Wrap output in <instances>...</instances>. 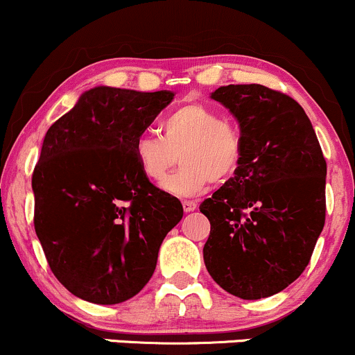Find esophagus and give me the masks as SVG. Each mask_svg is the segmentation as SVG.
<instances>
[{
    "label": "esophagus",
    "mask_w": 355,
    "mask_h": 355,
    "mask_svg": "<svg viewBox=\"0 0 355 355\" xmlns=\"http://www.w3.org/2000/svg\"><path fill=\"white\" fill-rule=\"evenodd\" d=\"M198 208V205L194 201H188V199H186V201H182V209L186 211V213H191V211H194Z\"/></svg>",
    "instance_id": "34e87169"
}]
</instances>
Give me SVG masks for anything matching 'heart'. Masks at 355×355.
I'll use <instances>...</instances> for the list:
<instances>
[{"instance_id":"heart-1","label":"heart","mask_w":355,"mask_h":355,"mask_svg":"<svg viewBox=\"0 0 355 355\" xmlns=\"http://www.w3.org/2000/svg\"><path fill=\"white\" fill-rule=\"evenodd\" d=\"M181 157L182 166L162 184L174 196H198L211 182L221 184L236 174L243 159L240 132L209 107L188 103L161 121V135L141 134L134 156L147 179L161 182Z\"/></svg>"}]
</instances>
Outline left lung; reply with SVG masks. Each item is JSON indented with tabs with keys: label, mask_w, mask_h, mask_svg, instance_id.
I'll list each match as a JSON object with an SVG mask.
<instances>
[{
	"label": "left lung",
	"mask_w": 355,
	"mask_h": 355,
	"mask_svg": "<svg viewBox=\"0 0 355 355\" xmlns=\"http://www.w3.org/2000/svg\"><path fill=\"white\" fill-rule=\"evenodd\" d=\"M240 125L236 174L199 206L211 223L205 265L243 300L282 292L309 265L325 223L327 164L305 110L265 85L211 94Z\"/></svg>",
	"instance_id": "8db88e82"
}]
</instances>
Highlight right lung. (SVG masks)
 <instances>
[{"label":"right lung","mask_w":355,"mask_h":355,"mask_svg":"<svg viewBox=\"0 0 355 355\" xmlns=\"http://www.w3.org/2000/svg\"><path fill=\"white\" fill-rule=\"evenodd\" d=\"M173 98L94 87L46 130L31 179L35 231L51 272L82 300L137 295L181 221V201L150 184L134 156L135 139Z\"/></svg>","instance_id":"1"}]
</instances>
